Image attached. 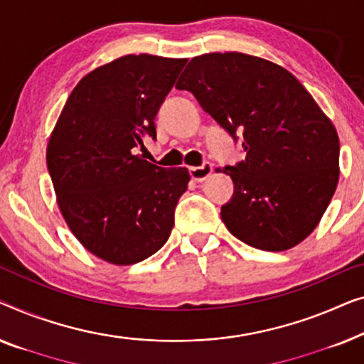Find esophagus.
Masks as SVG:
<instances>
[{"label": "esophagus", "instance_id": "obj_1", "mask_svg": "<svg viewBox=\"0 0 364 364\" xmlns=\"http://www.w3.org/2000/svg\"><path fill=\"white\" fill-rule=\"evenodd\" d=\"M211 173H213V165L209 161L203 163L201 166H191V168H189V175H191L194 181L206 180V178L211 175Z\"/></svg>", "mask_w": 364, "mask_h": 364}]
</instances>
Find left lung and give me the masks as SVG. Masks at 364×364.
<instances>
[{
	"label": "left lung",
	"instance_id": "obj_1",
	"mask_svg": "<svg viewBox=\"0 0 364 364\" xmlns=\"http://www.w3.org/2000/svg\"><path fill=\"white\" fill-rule=\"evenodd\" d=\"M176 89L191 92L245 151L223 168L234 183L221 208L229 232L272 252L301 242L340 176V140L314 97L289 70L242 53L198 55Z\"/></svg>",
	"mask_w": 364,
	"mask_h": 364
}]
</instances>
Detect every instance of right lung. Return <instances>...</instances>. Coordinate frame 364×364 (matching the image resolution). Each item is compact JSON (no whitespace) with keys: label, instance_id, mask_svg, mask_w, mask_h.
I'll return each mask as SVG.
<instances>
[{"label":"right lung","instance_id":"add662e5","mask_svg":"<svg viewBox=\"0 0 364 364\" xmlns=\"http://www.w3.org/2000/svg\"><path fill=\"white\" fill-rule=\"evenodd\" d=\"M188 59L124 55L92 70L65 102L48 145L60 213L80 244L115 265L141 262L175 226L186 168L136 155Z\"/></svg>","mask_w":364,"mask_h":364}]
</instances>
